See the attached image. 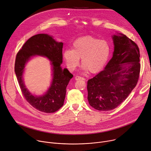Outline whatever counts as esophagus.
Returning <instances> with one entry per match:
<instances>
[{
  "label": "esophagus",
  "instance_id": "1",
  "mask_svg": "<svg viewBox=\"0 0 151 151\" xmlns=\"http://www.w3.org/2000/svg\"><path fill=\"white\" fill-rule=\"evenodd\" d=\"M75 79H76V81H78V80H83V81H84V80H85V78H83V77H81V76H76L75 77Z\"/></svg>",
  "mask_w": 151,
  "mask_h": 151
}]
</instances>
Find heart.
<instances>
[{
  "label": "heart",
  "mask_w": 151,
  "mask_h": 151,
  "mask_svg": "<svg viewBox=\"0 0 151 151\" xmlns=\"http://www.w3.org/2000/svg\"><path fill=\"white\" fill-rule=\"evenodd\" d=\"M111 50V45L107 40L86 36L76 39L73 43L72 49L65 50L63 57L70 70H74L79 65V58H81L83 70L96 73L107 63Z\"/></svg>",
  "instance_id": "b5f03b06"
}]
</instances>
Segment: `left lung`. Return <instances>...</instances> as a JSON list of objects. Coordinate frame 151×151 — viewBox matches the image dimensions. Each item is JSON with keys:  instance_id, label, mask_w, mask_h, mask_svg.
I'll return each mask as SVG.
<instances>
[{"instance_id": "8db88e82", "label": "left lung", "mask_w": 151, "mask_h": 151, "mask_svg": "<svg viewBox=\"0 0 151 151\" xmlns=\"http://www.w3.org/2000/svg\"><path fill=\"white\" fill-rule=\"evenodd\" d=\"M113 56L105 69L87 82L88 101L98 111H110L124 101L139 81V48L125 35L113 37Z\"/></svg>"}]
</instances>
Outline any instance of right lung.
<instances>
[{
  "mask_svg": "<svg viewBox=\"0 0 151 151\" xmlns=\"http://www.w3.org/2000/svg\"><path fill=\"white\" fill-rule=\"evenodd\" d=\"M63 43L57 42L47 34H39L26 41L17 52L14 70L18 83L24 99L37 110L46 113L57 111L64 105L66 87L73 76L67 69L62 70ZM35 54L47 57L53 67V80L51 87L42 97H34L25 87L22 75L25 64Z\"/></svg>",
  "mask_w": 151,
  "mask_h": 151,
  "instance_id": "obj_1",
  "label": "right lung"
}]
</instances>
